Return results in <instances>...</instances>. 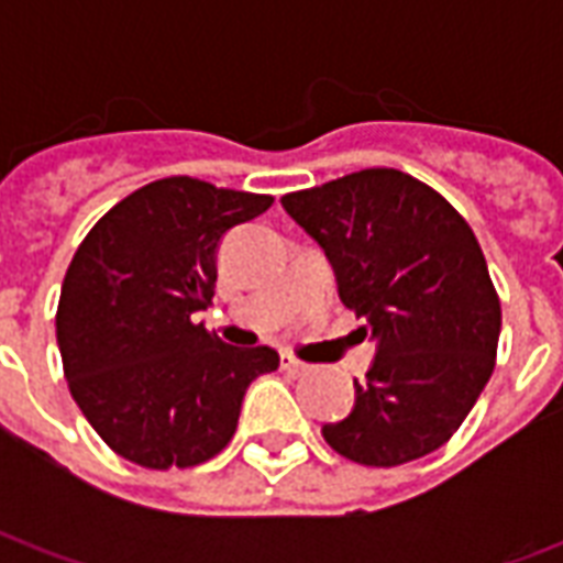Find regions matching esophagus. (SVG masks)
<instances>
[{
	"label": "esophagus",
	"instance_id": "34e87169",
	"mask_svg": "<svg viewBox=\"0 0 563 563\" xmlns=\"http://www.w3.org/2000/svg\"><path fill=\"white\" fill-rule=\"evenodd\" d=\"M280 367L286 371V374H292V377H301V374H307V371H310V365H307V362H301V358H295V355H289V353L280 355Z\"/></svg>",
	"mask_w": 563,
	"mask_h": 563
}]
</instances>
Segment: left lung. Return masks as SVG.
<instances>
[{"instance_id":"8db88e82","label":"left lung","mask_w":563,"mask_h":563,"mask_svg":"<svg viewBox=\"0 0 563 563\" xmlns=\"http://www.w3.org/2000/svg\"><path fill=\"white\" fill-rule=\"evenodd\" d=\"M280 205L322 246L341 301L377 343L350 416L322 424L325 443L367 467L440 449L492 377L500 338V301L471 225L398 168L346 174Z\"/></svg>"}]
</instances>
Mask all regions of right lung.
Wrapping results in <instances>:
<instances>
[{
	"label": "right lung",
	"mask_w": 563,
	"mask_h": 563,
	"mask_svg": "<svg viewBox=\"0 0 563 563\" xmlns=\"http://www.w3.org/2000/svg\"><path fill=\"white\" fill-rule=\"evenodd\" d=\"M271 196L165 177L96 222L71 258L56 343L80 413L141 467H192L225 449L250 383L280 365L196 322L217 289V250Z\"/></svg>",
	"instance_id": "add662e5"
}]
</instances>
